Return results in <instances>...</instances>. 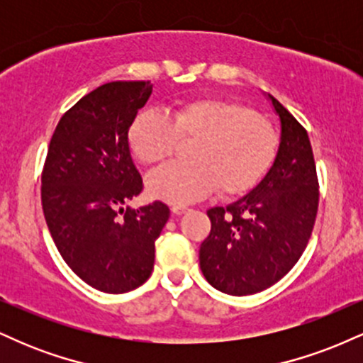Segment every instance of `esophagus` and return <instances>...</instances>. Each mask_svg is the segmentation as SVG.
<instances>
[{
    "label": "esophagus",
    "mask_w": 363,
    "mask_h": 363,
    "mask_svg": "<svg viewBox=\"0 0 363 363\" xmlns=\"http://www.w3.org/2000/svg\"><path fill=\"white\" fill-rule=\"evenodd\" d=\"M187 211L186 206H172V213L174 215H184Z\"/></svg>",
    "instance_id": "esophagus-1"
}]
</instances>
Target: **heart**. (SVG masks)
Segmentation results:
<instances>
[{
	"label": "heart",
	"mask_w": 363,
	"mask_h": 363,
	"mask_svg": "<svg viewBox=\"0 0 363 363\" xmlns=\"http://www.w3.org/2000/svg\"><path fill=\"white\" fill-rule=\"evenodd\" d=\"M194 140L187 157L153 170L148 193L172 205L251 189L272 164L277 133L247 107L215 97L193 99L170 112H140L129 128V147L143 164H158L176 152L179 140Z\"/></svg>",
	"instance_id": "b5f03b06"
}]
</instances>
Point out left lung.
I'll use <instances>...</instances> for the list:
<instances>
[{
	"instance_id": "obj_1",
	"label": "left lung",
	"mask_w": 363,
	"mask_h": 363,
	"mask_svg": "<svg viewBox=\"0 0 363 363\" xmlns=\"http://www.w3.org/2000/svg\"><path fill=\"white\" fill-rule=\"evenodd\" d=\"M280 143L266 176L247 194L206 213L210 235L199 247V268L216 290L252 295L294 268L312 234L318 213V176L307 131L268 94Z\"/></svg>"
}]
</instances>
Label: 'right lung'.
Wrapping results in <instances>:
<instances>
[{"label": "right lung", "instance_id": "right-lung-1", "mask_svg": "<svg viewBox=\"0 0 363 363\" xmlns=\"http://www.w3.org/2000/svg\"><path fill=\"white\" fill-rule=\"evenodd\" d=\"M150 82H111L60 119L43 170V210L57 251L83 281L124 294L148 280L164 203L126 206L143 189L128 133L152 95Z\"/></svg>", "mask_w": 363, "mask_h": 363}]
</instances>
